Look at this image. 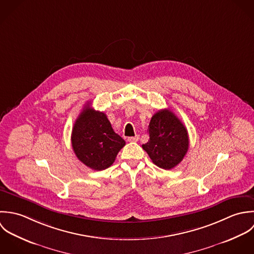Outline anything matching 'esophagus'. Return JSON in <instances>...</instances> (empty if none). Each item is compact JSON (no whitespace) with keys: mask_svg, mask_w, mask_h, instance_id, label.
<instances>
[{"mask_svg":"<svg viewBox=\"0 0 254 254\" xmlns=\"http://www.w3.org/2000/svg\"><path fill=\"white\" fill-rule=\"evenodd\" d=\"M138 139H139V136H138V135L131 136V137H127V141H128V142H136V141H138Z\"/></svg>","mask_w":254,"mask_h":254,"instance_id":"obj_1","label":"esophagus"}]
</instances>
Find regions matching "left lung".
<instances>
[{
    "label": "left lung",
    "mask_w": 254,
    "mask_h": 254,
    "mask_svg": "<svg viewBox=\"0 0 254 254\" xmlns=\"http://www.w3.org/2000/svg\"><path fill=\"white\" fill-rule=\"evenodd\" d=\"M148 127L149 140L142 148L159 168H175L189 150L186 127L172 111L164 109L154 114Z\"/></svg>",
    "instance_id": "left-lung-1"
}]
</instances>
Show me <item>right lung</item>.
<instances>
[{"instance_id":"add662e5","label":"right lung","mask_w":254,"mask_h":254,"mask_svg":"<svg viewBox=\"0 0 254 254\" xmlns=\"http://www.w3.org/2000/svg\"><path fill=\"white\" fill-rule=\"evenodd\" d=\"M71 145L79 161L92 170L102 171L115 162L126 141L114 131L106 114L87 103L73 125Z\"/></svg>"}]
</instances>
